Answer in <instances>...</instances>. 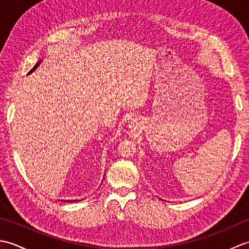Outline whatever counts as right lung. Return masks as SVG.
Instances as JSON below:
<instances>
[{
    "label": "right lung",
    "mask_w": 249,
    "mask_h": 249,
    "mask_svg": "<svg viewBox=\"0 0 249 249\" xmlns=\"http://www.w3.org/2000/svg\"><path fill=\"white\" fill-rule=\"evenodd\" d=\"M39 63H40V61H39L38 63H37V64H36V65H35V66H34L33 68H32V70H31V71H29V75H30V73H32V72H33V71H34L36 70V68H37V67H38V65H39Z\"/></svg>",
    "instance_id": "add662e5"
}]
</instances>
